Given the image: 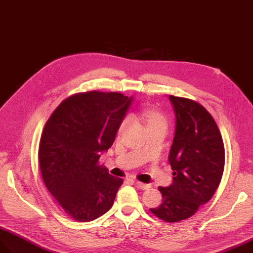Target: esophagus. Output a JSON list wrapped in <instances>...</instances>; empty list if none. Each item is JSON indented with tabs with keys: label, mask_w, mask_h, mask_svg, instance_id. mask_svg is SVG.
<instances>
[{
	"label": "esophagus",
	"mask_w": 253,
	"mask_h": 253,
	"mask_svg": "<svg viewBox=\"0 0 253 253\" xmlns=\"http://www.w3.org/2000/svg\"><path fill=\"white\" fill-rule=\"evenodd\" d=\"M135 184H136V185H137V187H139V188H141L143 190L149 189L150 187H151V185H150V184H145V183H141V182H138V181H136Z\"/></svg>",
	"instance_id": "obj_1"
}]
</instances>
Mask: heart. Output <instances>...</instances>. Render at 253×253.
<instances>
[{
    "mask_svg": "<svg viewBox=\"0 0 253 253\" xmlns=\"http://www.w3.org/2000/svg\"><path fill=\"white\" fill-rule=\"evenodd\" d=\"M136 119H140L142 121H145L147 124V126H167V120L164 116L158 112H153V111H141L137 115H135ZM129 122V118L126 117L124 120L121 121V124L118 127V134H121L125 132V129L126 128L127 125Z\"/></svg>",
    "mask_w": 253,
    "mask_h": 253,
    "instance_id": "1",
    "label": "heart"
}]
</instances>
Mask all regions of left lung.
Wrapping results in <instances>:
<instances>
[{
	"label": "left lung",
	"mask_w": 253,
	"mask_h": 253,
	"mask_svg": "<svg viewBox=\"0 0 253 253\" xmlns=\"http://www.w3.org/2000/svg\"><path fill=\"white\" fill-rule=\"evenodd\" d=\"M175 114V133L168 161L173 181L159 187L161 206L150 209L160 219L177 222L193 216L211 200L224 168V146L214 118L201 104L169 95Z\"/></svg>",
	"instance_id": "left-lung-1"
}]
</instances>
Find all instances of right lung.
Returning <instances> with one entry per match:
<instances>
[{"mask_svg": "<svg viewBox=\"0 0 253 253\" xmlns=\"http://www.w3.org/2000/svg\"><path fill=\"white\" fill-rule=\"evenodd\" d=\"M132 98L89 91L67 98L43 127L39 166L45 186L65 213L87 222L105 214L124 180L100 166Z\"/></svg>", "mask_w": 253, "mask_h": 253, "instance_id": "1", "label": "right lung"}]
</instances>
